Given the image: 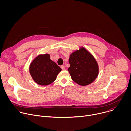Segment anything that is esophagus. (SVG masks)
<instances>
[{
  "label": "esophagus",
  "instance_id": "34e87169",
  "mask_svg": "<svg viewBox=\"0 0 131 131\" xmlns=\"http://www.w3.org/2000/svg\"><path fill=\"white\" fill-rule=\"evenodd\" d=\"M61 68L62 69V70H65V66H64V65L61 66Z\"/></svg>",
  "mask_w": 131,
  "mask_h": 131
}]
</instances>
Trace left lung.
Here are the masks:
<instances>
[{
  "mask_svg": "<svg viewBox=\"0 0 131 131\" xmlns=\"http://www.w3.org/2000/svg\"><path fill=\"white\" fill-rule=\"evenodd\" d=\"M68 69L72 80L82 86L94 81L99 74L98 64L93 56L84 48H80L69 57Z\"/></svg>",
  "mask_w": 131,
  "mask_h": 131,
  "instance_id": "1",
  "label": "left lung"
}]
</instances>
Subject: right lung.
I'll use <instances>...</instances> for the list:
<instances>
[{"mask_svg": "<svg viewBox=\"0 0 131 131\" xmlns=\"http://www.w3.org/2000/svg\"><path fill=\"white\" fill-rule=\"evenodd\" d=\"M50 57L49 54L39 55L30 65V75L34 81L39 85H47L52 83L62 70Z\"/></svg>", "mask_w": 131, "mask_h": 131, "instance_id": "1", "label": "right lung"}]
</instances>
